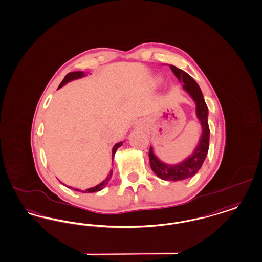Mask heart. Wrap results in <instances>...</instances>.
I'll list each match as a JSON object with an SVG mask.
<instances>
[{
  "label": "heart",
  "instance_id": "heart-1",
  "mask_svg": "<svg viewBox=\"0 0 262 262\" xmlns=\"http://www.w3.org/2000/svg\"><path fill=\"white\" fill-rule=\"evenodd\" d=\"M162 81H163V79H162L161 76H154L150 80V86L151 88H157L161 84Z\"/></svg>",
  "mask_w": 262,
  "mask_h": 262
}]
</instances>
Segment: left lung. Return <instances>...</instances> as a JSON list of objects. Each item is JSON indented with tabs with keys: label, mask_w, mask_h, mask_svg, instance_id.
I'll use <instances>...</instances> for the list:
<instances>
[{
	"label": "left lung",
	"mask_w": 262,
	"mask_h": 262,
	"mask_svg": "<svg viewBox=\"0 0 262 262\" xmlns=\"http://www.w3.org/2000/svg\"><path fill=\"white\" fill-rule=\"evenodd\" d=\"M171 71L176 75L182 89L190 95L196 105V116L202 126V134L200 136L198 144L194 148L193 152L188 157L185 158L180 163L170 165L161 161L154 154L153 147H150L149 160L150 166L154 173L158 178L168 181H178L184 180L186 178L194 177L202 167L209 151V128L208 123L209 109L205 102L203 93L200 89L199 84L185 71L179 69L173 65H169Z\"/></svg>",
	"instance_id": "left-lung-1"
}]
</instances>
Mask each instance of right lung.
<instances>
[{"mask_svg":"<svg viewBox=\"0 0 262 262\" xmlns=\"http://www.w3.org/2000/svg\"><path fill=\"white\" fill-rule=\"evenodd\" d=\"M84 76H85V73L83 72V71H76V72H71V73L67 74V75L65 76V78L63 79L61 84H59L58 89L62 88L63 85H65L67 83H69V82H71V81L81 79V78H83ZM122 145H123V142H119V143H117V144H115L114 147H113V149H112V162H113V160H114V156H115V153L116 151H117V149H118V148H120ZM112 172H113V171L111 170V171L109 172V174L107 176V178H105L104 180H103L102 182H100L99 184H97L96 186H94V187L85 189V190H83V191H82V190H80V189L73 188V187H71V186H69L68 188L74 189L75 191H81V192H84V193L98 192V191H100V190H102V189L104 188L105 186L108 184L109 180L111 179V177H112Z\"/></svg>","mask_w":262,"mask_h":262,"instance_id":"right-lung-1","label":"right lung"}]
</instances>
